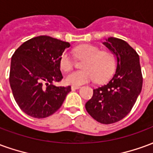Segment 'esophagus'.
Segmentation results:
<instances>
[{"label":"esophagus","mask_w":153,"mask_h":153,"mask_svg":"<svg viewBox=\"0 0 153 153\" xmlns=\"http://www.w3.org/2000/svg\"><path fill=\"white\" fill-rule=\"evenodd\" d=\"M79 86H71V90H72V91H74V90L79 89Z\"/></svg>","instance_id":"34e87169"}]
</instances>
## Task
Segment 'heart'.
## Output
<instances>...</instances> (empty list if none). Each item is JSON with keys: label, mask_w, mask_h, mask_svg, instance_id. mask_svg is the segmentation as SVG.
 Returning <instances> with one entry per match:
<instances>
[{"label": "heart", "mask_w": 153, "mask_h": 153, "mask_svg": "<svg viewBox=\"0 0 153 153\" xmlns=\"http://www.w3.org/2000/svg\"><path fill=\"white\" fill-rule=\"evenodd\" d=\"M74 53L79 58L85 59L83 69L74 71L65 77V82L73 86H80L96 79L98 83L108 80L115 70V60L112 54L108 51H101L100 48L91 44H84L74 48ZM59 65L61 70L68 72L73 68V60L67 51H63L59 57Z\"/></svg>", "instance_id": "heart-1"}]
</instances>
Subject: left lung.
Returning <instances> with one entry per match:
<instances>
[{
    "label": "left lung",
    "mask_w": 153,
    "mask_h": 153,
    "mask_svg": "<svg viewBox=\"0 0 153 153\" xmlns=\"http://www.w3.org/2000/svg\"><path fill=\"white\" fill-rule=\"evenodd\" d=\"M102 44L116 58L115 74L107 84L93 89L85 108L97 121L109 125L131 111L141 93L143 77L138 53L125 41L110 37Z\"/></svg>",
    "instance_id": "obj_1"
}]
</instances>
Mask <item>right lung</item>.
I'll return each instance as SVG.
<instances>
[{"mask_svg":"<svg viewBox=\"0 0 153 153\" xmlns=\"http://www.w3.org/2000/svg\"><path fill=\"white\" fill-rule=\"evenodd\" d=\"M70 47L66 42L49 36L26 41L11 57L10 84L19 108L34 118H46L60 108L70 86L54 83L63 79L59 65L60 54Z\"/></svg>","mask_w":153,"mask_h":153,"instance_id":"1","label":"right lung"}]
</instances>
